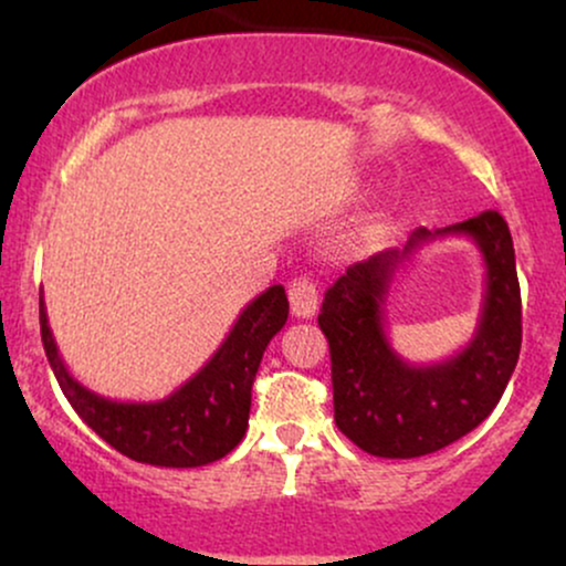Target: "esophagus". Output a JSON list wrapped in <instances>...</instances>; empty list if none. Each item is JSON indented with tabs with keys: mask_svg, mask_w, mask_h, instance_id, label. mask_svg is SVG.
I'll return each instance as SVG.
<instances>
[{
	"mask_svg": "<svg viewBox=\"0 0 566 566\" xmlns=\"http://www.w3.org/2000/svg\"><path fill=\"white\" fill-rule=\"evenodd\" d=\"M290 311L297 319H311L319 308V290L308 276H297L290 282Z\"/></svg>",
	"mask_w": 566,
	"mask_h": 566,
	"instance_id": "obj_1",
	"label": "esophagus"
}]
</instances>
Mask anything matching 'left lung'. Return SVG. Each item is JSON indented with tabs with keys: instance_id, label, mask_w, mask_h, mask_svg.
<instances>
[{
	"instance_id": "left-lung-1",
	"label": "left lung",
	"mask_w": 566,
	"mask_h": 566,
	"mask_svg": "<svg viewBox=\"0 0 566 566\" xmlns=\"http://www.w3.org/2000/svg\"><path fill=\"white\" fill-rule=\"evenodd\" d=\"M439 235H469L485 258V303L472 343L437 366H409L385 335V297L395 269ZM319 327L333 359L335 423L375 458H420L471 433L509 386L522 348V292L503 216L415 229L401 250L354 263L324 292Z\"/></svg>"
}]
</instances>
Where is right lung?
Segmentation results:
<instances>
[{
  "mask_svg": "<svg viewBox=\"0 0 566 566\" xmlns=\"http://www.w3.org/2000/svg\"><path fill=\"white\" fill-rule=\"evenodd\" d=\"M287 314L284 287L274 284L247 305L212 359L178 391L159 401H114L84 388L69 373L39 297L44 354L74 412L116 452L161 469L216 463L242 441L263 350L284 327Z\"/></svg>",
  "mask_w": 566,
  "mask_h": 566,
  "instance_id": "add662e5",
  "label": "right lung"
}]
</instances>
